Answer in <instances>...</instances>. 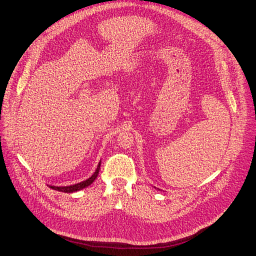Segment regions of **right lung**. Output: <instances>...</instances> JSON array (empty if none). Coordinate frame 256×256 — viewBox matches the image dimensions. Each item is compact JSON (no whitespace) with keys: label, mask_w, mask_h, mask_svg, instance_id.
<instances>
[{"label":"right lung","mask_w":256,"mask_h":256,"mask_svg":"<svg viewBox=\"0 0 256 256\" xmlns=\"http://www.w3.org/2000/svg\"><path fill=\"white\" fill-rule=\"evenodd\" d=\"M100 164H101V162H99V164L97 166V170H96V171H94V173L88 179H86V180H84L82 182L76 184H72V186H48L50 188H52V190H56V191H60V192H65V193H72V192H76V191L82 190V188H86L90 184H92L94 182V179L97 178V176L99 174Z\"/></svg>","instance_id":"1"}]
</instances>
